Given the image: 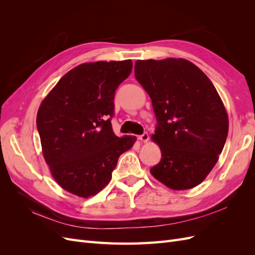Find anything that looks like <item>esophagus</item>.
<instances>
[{
	"label": "esophagus",
	"mask_w": 255,
	"mask_h": 255,
	"mask_svg": "<svg viewBox=\"0 0 255 255\" xmlns=\"http://www.w3.org/2000/svg\"><path fill=\"white\" fill-rule=\"evenodd\" d=\"M138 139H139L140 141H143V142L148 141V140H149V135H148V133L144 132L142 135H139V136H138Z\"/></svg>",
	"instance_id": "obj_1"
}]
</instances>
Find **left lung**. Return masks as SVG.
Wrapping results in <instances>:
<instances>
[{"mask_svg":"<svg viewBox=\"0 0 255 255\" xmlns=\"http://www.w3.org/2000/svg\"><path fill=\"white\" fill-rule=\"evenodd\" d=\"M135 78L148 92L157 126L152 135L161 159L150 169L174 190L197 186L225 146L229 118L213 83L183 58L137 60Z\"/></svg>","mask_w":255,"mask_h":255,"instance_id":"obj_1","label":"left lung"}]
</instances>
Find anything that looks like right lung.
<instances>
[{
	"label": "right lung",
	"mask_w": 255,
	"mask_h": 255,
	"mask_svg": "<svg viewBox=\"0 0 255 255\" xmlns=\"http://www.w3.org/2000/svg\"><path fill=\"white\" fill-rule=\"evenodd\" d=\"M130 59L73 68L44 98L37 114L42 153L60 187L82 198L101 191L135 136L112 128L115 91L132 71Z\"/></svg>",
	"instance_id": "obj_1"
}]
</instances>
